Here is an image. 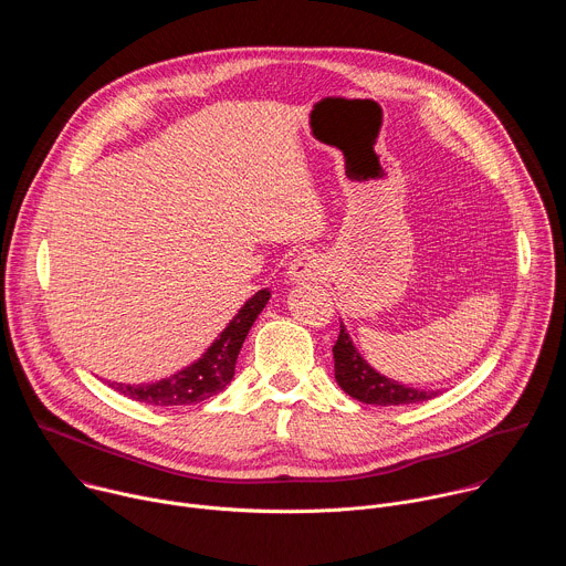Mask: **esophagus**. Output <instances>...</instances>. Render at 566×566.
<instances>
[{"instance_id":"1","label":"esophagus","mask_w":566,"mask_h":566,"mask_svg":"<svg viewBox=\"0 0 566 566\" xmlns=\"http://www.w3.org/2000/svg\"><path fill=\"white\" fill-rule=\"evenodd\" d=\"M286 273H289V280L295 282V284L315 282V280L325 275V262H322V258L317 253L306 251V253H300V255L293 258Z\"/></svg>"}]
</instances>
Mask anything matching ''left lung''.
Returning a JSON list of instances; mask_svg holds the SVG:
<instances>
[{"instance_id":"8db88e82","label":"left lung","mask_w":566,"mask_h":566,"mask_svg":"<svg viewBox=\"0 0 566 566\" xmlns=\"http://www.w3.org/2000/svg\"><path fill=\"white\" fill-rule=\"evenodd\" d=\"M334 369L338 385L356 400L369 406H410L434 398L439 391H426L398 385L387 376L378 374L354 347L345 325L340 322V336L334 345Z\"/></svg>"}]
</instances>
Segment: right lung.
Wrapping results in <instances>:
<instances>
[{"mask_svg": "<svg viewBox=\"0 0 566 566\" xmlns=\"http://www.w3.org/2000/svg\"><path fill=\"white\" fill-rule=\"evenodd\" d=\"M271 291L262 289L251 300H247V304L239 308L219 338L190 367L156 382H109V387L125 394L127 398L147 402V406H192V402H201L219 394L232 380L239 349L244 345L253 322L266 306Z\"/></svg>", "mask_w": 566, "mask_h": 566, "instance_id": "add662e5", "label": "right lung"}]
</instances>
